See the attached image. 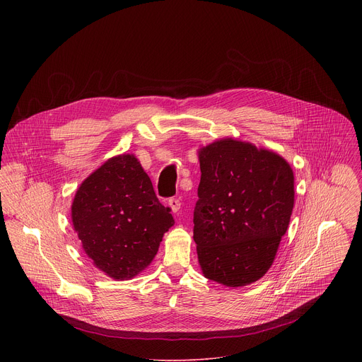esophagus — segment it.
Returning <instances> with one entry per match:
<instances>
[{
  "mask_svg": "<svg viewBox=\"0 0 362 362\" xmlns=\"http://www.w3.org/2000/svg\"><path fill=\"white\" fill-rule=\"evenodd\" d=\"M169 206H170L172 212L176 214V212H179V209H180V200H179L177 197H170V199H169Z\"/></svg>",
  "mask_w": 362,
  "mask_h": 362,
  "instance_id": "1",
  "label": "esophagus"
}]
</instances>
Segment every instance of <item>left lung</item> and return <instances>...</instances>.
<instances>
[{
  "mask_svg": "<svg viewBox=\"0 0 362 362\" xmlns=\"http://www.w3.org/2000/svg\"><path fill=\"white\" fill-rule=\"evenodd\" d=\"M193 239L204 276L243 286L271 268L293 209V173L278 154L232 139L200 148Z\"/></svg>",
  "mask_w": 362,
  "mask_h": 362,
  "instance_id": "left-lung-1",
  "label": "left lung"
}]
</instances>
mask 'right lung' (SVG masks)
I'll return each mask as SVG.
<instances>
[{
	"label": "right lung",
	"instance_id": "add662e5",
	"mask_svg": "<svg viewBox=\"0 0 362 362\" xmlns=\"http://www.w3.org/2000/svg\"><path fill=\"white\" fill-rule=\"evenodd\" d=\"M170 211L159 202L140 162L120 154L81 183L71 218L94 265L115 279H129L158 253L175 223Z\"/></svg>",
	"mask_w": 362,
	"mask_h": 362
}]
</instances>
